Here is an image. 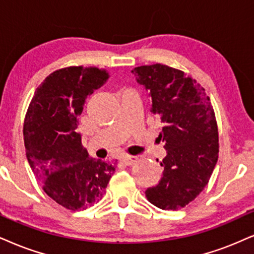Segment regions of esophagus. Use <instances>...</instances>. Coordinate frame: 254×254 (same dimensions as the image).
<instances>
[{"label":"esophagus","mask_w":254,"mask_h":254,"mask_svg":"<svg viewBox=\"0 0 254 254\" xmlns=\"http://www.w3.org/2000/svg\"><path fill=\"white\" fill-rule=\"evenodd\" d=\"M136 161V156H130V155H126L121 159V162L126 166H132L134 162Z\"/></svg>","instance_id":"obj_1"}]
</instances>
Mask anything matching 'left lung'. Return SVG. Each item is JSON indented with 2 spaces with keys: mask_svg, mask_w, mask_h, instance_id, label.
I'll list each match as a JSON object with an SVG mask.
<instances>
[{
  "mask_svg": "<svg viewBox=\"0 0 254 254\" xmlns=\"http://www.w3.org/2000/svg\"><path fill=\"white\" fill-rule=\"evenodd\" d=\"M132 73L152 98L151 112L164 127L161 179L146 198L161 209L189 205L208 184L218 161L219 137L209 98L190 75L166 64L140 65Z\"/></svg>",
  "mask_w": 254,
  "mask_h": 254,
  "instance_id": "1",
  "label": "left lung"
}]
</instances>
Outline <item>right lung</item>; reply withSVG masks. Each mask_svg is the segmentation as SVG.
I'll use <instances>...</instances> for the list:
<instances>
[{"label":"right lung","mask_w":254,"mask_h":254,"mask_svg":"<svg viewBox=\"0 0 254 254\" xmlns=\"http://www.w3.org/2000/svg\"><path fill=\"white\" fill-rule=\"evenodd\" d=\"M108 79L96 67L55 70L37 87L23 125L28 162L46 194L70 211L90 207L106 193L115 171L89 158L76 132L87 96Z\"/></svg>","instance_id":"1"}]
</instances>
